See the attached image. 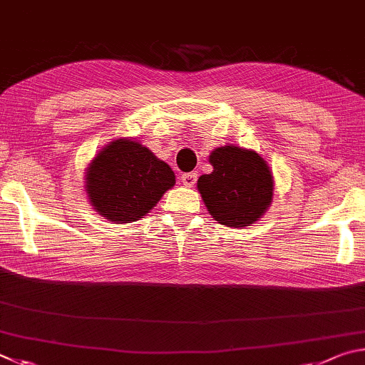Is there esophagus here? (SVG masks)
Masks as SVG:
<instances>
[{"label":"esophagus","mask_w":365,"mask_h":365,"mask_svg":"<svg viewBox=\"0 0 365 365\" xmlns=\"http://www.w3.org/2000/svg\"><path fill=\"white\" fill-rule=\"evenodd\" d=\"M181 179H182V184L184 186H187V187H192L194 184L197 182V173H184V175L181 176Z\"/></svg>","instance_id":"obj_1"}]
</instances>
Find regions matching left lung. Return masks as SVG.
<instances>
[{
	"label": "left lung",
	"instance_id": "1",
	"mask_svg": "<svg viewBox=\"0 0 365 365\" xmlns=\"http://www.w3.org/2000/svg\"><path fill=\"white\" fill-rule=\"evenodd\" d=\"M213 171L197 181L210 215L227 227H245L261 218L272 200V173L257 152L235 145L210 155Z\"/></svg>",
	"mask_w": 365,
	"mask_h": 365
}]
</instances>
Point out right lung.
I'll use <instances>...</instances> for the list:
<instances>
[{
  "mask_svg": "<svg viewBox=\"0 0 365 365\" xmlns=\"http://www.w3.org/2000/svg\"><path fill=\"white\" fill-rule=\"evenodd\" d=\"M173 186L175 173L170 166L130 139L113 140L104 147L86 175L93 207L108 221L117 222L143 218Z\"/></svg>",
  "mask_w": 365,
  "mask_h": 365,
  "instance_id": "right-lung-1",
  "label": "right lung"
}]
</instances>
